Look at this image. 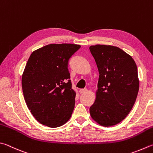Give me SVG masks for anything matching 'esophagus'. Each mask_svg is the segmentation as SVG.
<instances>
[{
    "label": "esophagus",
    "instance_id": "1",
    "mask_svg": "<svg viewBox=\"0 0 153 153\" xmlns=\"http://www.w3.org/2000/svg\"><path fill=\"white\" fill-rule=\"evenodd\" d=\"M87 92V89L86 88H84V89H80V90L79 91V93L80 94H85V93H86Z\"/></svg>",
    "mask_w": 153,
    "mask_h": 153
}]
</instances>
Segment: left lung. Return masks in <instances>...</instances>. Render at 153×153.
I'll return each instance as SVG.
<instances>
[{
    "label": "left lung",
    "mask_w": 153,
    "mask_h": 153,
    "mask_svg": "<svg viewBox=\"0 0 153 153\" xmlns=\"http://www.w3.org/2000/svg\"><path fill=\"white\" fill-rule=\"evenodd\" d=\"M89 49L99 73L91 116L100 125L113 126L125 119L136 100L139 89L137 65L119 47L97 45Z\"/></svg>",
    "instance_id": "left-lung-1"
}]
</instances>
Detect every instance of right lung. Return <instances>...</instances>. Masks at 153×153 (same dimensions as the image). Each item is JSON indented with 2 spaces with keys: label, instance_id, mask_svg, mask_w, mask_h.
<instances>
[{
  "label": "right lung",
  "instance_id": "add662e5",
  "mask_svg": "<svg viewBox=\"0 0 153 153\" xmlns=\"http://www.w3.org/2000/svg\"><path fill=\"white\" fill-rule=\"evenodd\" d=\"M79 45L51 44L34 51L22 76L27 105L37 121L51 128L70 119L75 104L68 72L69 59Z\"/></svg>",
  "mask_w": 153,
  "mask_h": 153
}]
</instances>
